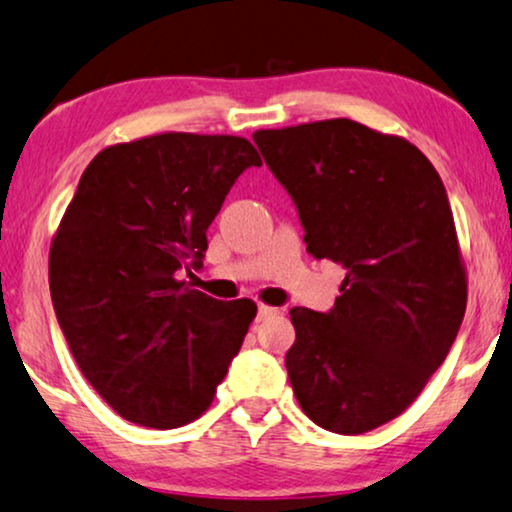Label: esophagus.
<instances>
[{"label":"esophagus","mask_w":512,"mask_h":512,"mask_svg":"<svg viewBox=\"0 0 512 512\" xmlns=\"http://www.w3.org/2000/svg\"><path fill=\"white\" fill-rule=\"evenodd\" d=\"M274 313H276L274 306L260 304V306H257V323H260V320H267L269 316H274Z\"/></svg>","instance_id":"1"}]
</instances>
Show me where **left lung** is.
<instances>
[{
  "label": "left lung",
  "instance_id": "obj_1",
  "mask_svg": "<svg viewBox=\"0 0 512 512\" xmlns=\"http://www.w3.org/2000/svg\"><path fill=\"white\" fill-rule=\"evenodd\" d=\"M252 140L295 203L306 252L346 269L330 311L290 309L292 391L325 431H372L414 403L466 313L445 185L410 142L351 119Z\"/></svg>",
  "mask_w": 512,
  "mask_h": 512
}]
</instances>
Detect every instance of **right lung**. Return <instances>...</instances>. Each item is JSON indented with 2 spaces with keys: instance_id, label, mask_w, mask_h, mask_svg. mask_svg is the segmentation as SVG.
Masks as SVG:
<instances>
[{
  "instance_id": "1",
  "label": "right lung",
  "mask_w": 512,
  "mask_h": 512,
  "mask_svg": "<svg viewBox=\"0 0 512 512\" xmlns=\"http://www.w3.org/2000/svg\"><path fill=\"white\" fill-rule=\"evenodd\" d=\"M262 166L234 135L163 133L102 149L49 257L53 311L79 370L121 417L185 426L208 410L257 306L180 281L203 267L229 189Z\"/></svg>"
}]
</instances>
